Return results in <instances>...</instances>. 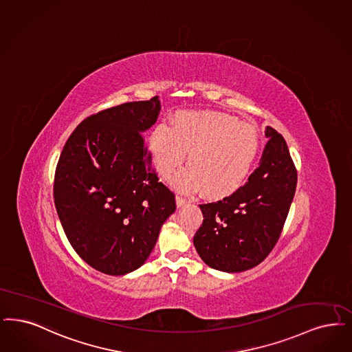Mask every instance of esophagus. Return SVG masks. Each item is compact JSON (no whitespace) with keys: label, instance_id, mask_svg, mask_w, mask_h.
Masks as SVG:
<instances>
[{"label":"esophagus","instance_id":"34e87169","mask_svg":"<svg viewBox=\"0 0 352 352\" xmlns=\"http://www.w3.org/2000/svg\"><path fill=\"white\" fill-rule=\"evenodd\" d=\"M175 200H177V206H178V207H183L184 204H187V200H186L184 197H179V195L175 197Z\"/></svg>","mask_w":352,"mask_h":352}]
</instances>
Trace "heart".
I'll return each instance as SVG.
<instances>
[{"mask_svg": "<svg viewBox=\"0 0 352 352\" xmlns=\"http://www.w3.org/2000/svg\"><path fill=\"white\" fill-rule=\"evenodd\" d=\"M155 169L164 177L182 165L187 152L190 166L177 173L171 183L183 192L224 199L243 184L259 149L254 126L216 111H187L160 124L149 138Z\"/></svg>", "mask_w": 352, "mask_h": 352, "instance_id": "1", "label": "heart"}]
</instances>
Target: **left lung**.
Here are the masks:
<instances>
[{
    "instance_id": "8db88e82",
    "label": "left lung",
    "mask_w": 352,
    "mask_h": 352,
    "mask_svg": "<svg viewBox=\"0 0 352 352\" xmlns=\"http://www.w3.org/2000/svg\"><path fill=\"white\" fill-rule=\"evenodd\" d=\"M259 166L249 181L216 203L200 204L203 224L194 236L210 267L241 272L258 266L276 245L295 197L297 171L287 142L272 126Z\"/></svg>"
}]
</instances>
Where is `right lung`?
I'll return each mask as SVG.
<instances>
[{"instance_id": "1", "label": "right lung", "mask_w": 352, "mask_h": 352, "mask_svg": "<svg viewBox=\"0 0 352 352\" xmlns=\"http://www.w3.org/2000/svg\"><path fill=\"white\" fill-rule=\"evenodd\" d=\"M158 97L128 102L86 118L60 155L54 197L72 248L103 274L142 266L175 197L158 182L142 133L160 113Z\"/></svg>"}]
</instances>
